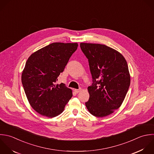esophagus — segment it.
Masks as SVG:
<instances>
[{
  "label": "esophagus",
  "instance_id": "34e87169",
  "mask_svg": "<svg viewBox=\"0 0 154 154\" xmlns=\"http://www.w3.org/2000/svg\"><path fill=\"white\" fill-rule=\"evenodd\" d=\"M80 91H81V89H74V92H75V93H79V92H80Z\"/></svg>",
  "mask_w": 154,
  "mask_h": 154
}]
</instances>
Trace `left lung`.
Returning <instances> with one entry per match:
<instances>
[{"mask_svg": "<svg viewBox=\"0 0 154 154\" xmlns=\"http://www.w3.org/2000/svg\"><path fill=\"white\" fill-rule=\"evenodd\" d=\"M80 48L88 59L92 78L86 106L96 117L108 116L120 107L128 91L127 62L120 53L105 45L80 43Z\"/></svg>", "mask_w": 154, "mask_h": 154, "instance_id": "left-lung-1", "label": "left lung"}]
</instances>
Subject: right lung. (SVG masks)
I'll return each mask as SVG.
<instances>
[{"mask_svg":"<svg viewBox=\"0 0 154 154\" xmlns=\"http://www.w3.org/2000/svg\"><path fill=\"white\" fill-rule=\"evenodd\" d=\"M77 47V43L54 42L28 58L21 82L30 106L40 115L58 116L72 97L71 89L64 83H55Z\"/></svg>","mask_w":154,"mask_h":154,"instance_id":"1","label":"right lung"}]
</instances>
